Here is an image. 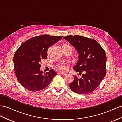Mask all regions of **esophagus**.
Listing matches in <instances>:
<instances>
[{"label":"esophagus","instance_id":"esophagus-1","mask_svg":"<svg viewBox=\"0 0 122 122\" xmlns=\"http://www.w3.org/2000/svg\"><path fill=\"white\" fill-rule=\"evenodd\" d=\"M58 74H61V75H64L66 74V73H65L62 72V71H59V72H58Z\"/></svg>","mask_w":122,"mask_h":122}]
</instances>
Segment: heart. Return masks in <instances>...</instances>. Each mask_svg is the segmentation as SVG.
I'll list each match as a JSON object with an SVG mask.
<instances>
[{
  "label": "heart",
  "mask_w": 122,
  "mask_h": 122,
  "mask_svg": "<svg viewBox=\"0 0 122 122\" xmlns=\"http://www.w3.org/2000/svg\"><path fill=\"white\" fill-rule=\"evenodd\" d=\"M67 47L71 48V47L70 45L66 44H64L63 45V48H67ZM68 65V63L67 62H61L60 63H59L58 64H57V66H56V68L61 71H64L67 69Z\"/></svg>",
  "instance_id": "b5f03b06"
}]
</instances>
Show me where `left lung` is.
I'll return each mask as SVG.
<instances>
[{
  "mask_svg": "<svg viewBox=\"0 0 122 122\" xmlns=\"http://www.w3.org/2000/svg\"><path fill=\"white\" fill-rule=\"evenodd\" d=\"M63 38L79 54L78 60L73 70L80 75L81 74V76L78 78L74 76L73 81L70 84V89L80 94L91 93L106 76L107 57L104 49L95 40L85 36H68Z\"/></svg>",
  "mask_w": 122,
  "mask_h": 122,
  "instance_id": "left-lung-1",
  "label": "left lung"
}]
</instances>
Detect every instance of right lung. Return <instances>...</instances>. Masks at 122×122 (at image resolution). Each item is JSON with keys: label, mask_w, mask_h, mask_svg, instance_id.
I'll list each match as a JSON object with an SVG mask.
<instances>
[{"label": "right lung", "mask_w": 122, "mask_h": 122, "mask_svg": "<svg viewBox=\"0 0 122 122\" xmlns=\"http://www.w3.org/2000/svg\"><path fill=\"white\" fill-rule=\"evenodd\" d=\"M63 36L42 35L24 42L15 53L14 67L18 81L24 88L31 91L45 89L57 73L51 70L43 73L40 63L47 58L48 49L60 40Z\"/></svg>", "instance_id": "obj_1"}]
</instances>
